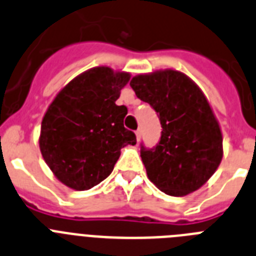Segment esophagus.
<instances>
[{
  "instance_id": "1",
  "label": "esophagus",
  "mask_w": 256,
  "mask_h": 256,
  "mask_svg": "<svg viewBox=\"0 0 256 256\" xmlns=\"http://www.w3.org/2000/svg\"><path fill=\"white\" fill-rule=\"evenodd\" d=\"M135 134H136V140H138V142L140 140V136H142V131H140V130H136V131H135Z\"/></svg>"
}]
</instances>
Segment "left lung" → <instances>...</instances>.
<instances>
[{"mask_svg":"<svg viewBox=\"0 0 256 256\" xmlns=\"http://www.w3.org/2000/svg\"><path fill=\"white\" fill-rule=\"evenodd\" d=\"M130 86L157 112L162 126L157 146H140L150 180L175 197L201 188L223 157L220 128L204 92L172 70L135 76Z\"/></svg>","mask_w":256,"mask_h":256,"instance_id":"8db88e82","label":"left lung"}]
</instances>
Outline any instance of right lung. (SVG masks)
<instances>
[{
  "instance_id": "right-lung-1",
  "label": "right lung",
  "mask_w": 256,
  "mask_h": 256,
  "mask_svg": "<svg viewBox=\"0 0 256 256\" xmlns=\"http://www.w3.org/2000/svg\"><path fill=\"white\" fill-rule=\"evenodd\" d=\"M130 73L108 66L86 70L56 95L41 125L40 150L55 176L86 190L110 176L121 148L136 136L124 126L125 106H117Z\"/></svg>"
}]
</instances>
